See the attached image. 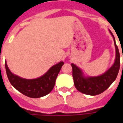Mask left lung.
<instances>
[{
  "instance_id": "obj_1",
  "label": "left lung",
  "mask_w": 123,
  "mask_h": 123,
  "mask_svg": "<svg viewBox=\"0 0 123 123\" xmlns=\"http://www.w3.org/2000/svg\"><path fill=\"white\" fill-rule=\"evenodd\" d=\"M109 31L113 38L115 47V59L113 65L107 70L99 76H86L81 68L73 63L71 64L75 87L79 92L86 95H96L105 91L115 80L119 73L120 68V54L119 49L117 45L113 34L109 30Z\"/></svg>"
}]
</instances>
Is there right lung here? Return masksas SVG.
Wrapping results in <instances>:
<instances>
[{
    "mask_svg": "<svg viewBox=\"0 0 123 123\" xmlns=\"http://www.w3.org/2000/svg\"><path fill=\"white\" fill-rule=\"evenodd\" d=\"M62 61L51 67L41 76L34 79H25L13 74L5 61V68L10 82L13 87L24 95L31 98H39L47 95L53 89L56 77L61 67Z\"/></svg>",
    "mask_w": 123,
    "mask_h": 123,
    "instance_id": "add662e5",
    "label": "right lung"
}]
</instances>
